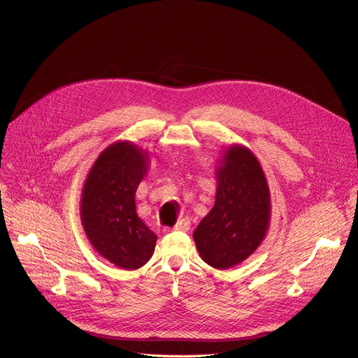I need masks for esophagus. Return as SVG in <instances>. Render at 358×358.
<instances>
[{"instance_id":"1","label":"esophagus","mask_w":358,"mask_h":358,"mask_svg":"<svg viewBox=\"0 0 358 358\" xmlns=\"http://www.w3.org/2000/svg\"><path fill=\"white\" fill-rule=\"evenodd\" d=\"M189 229H190V220L187 219V217L178 220V222L174 224V228H173V231H178V232H187Z\"/></svg>"}]
</instances>
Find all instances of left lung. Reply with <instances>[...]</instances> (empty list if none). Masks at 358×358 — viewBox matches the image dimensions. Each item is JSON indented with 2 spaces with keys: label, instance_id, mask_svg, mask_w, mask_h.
Instances as JSON below:
<instances>
[{
  "label": "left lung",
  "instance_id": "8db88e82",
  "mask_svg": "<svg viewBox=\"0 0 358 358\" xmlns=\"http://www.w3.org/2000/svg\"><path fill=\"white\" fill-rule=\"evenodd\" d=\"M216 199L193 234L204 262L228 270L252 255L264 241L271 197L264 171L252 150L234 143L216 166Z\"/></svg>",
  "mask_w": 358,
  "mask_h": 358
}]
</instances>
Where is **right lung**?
Returning <instances> with one entry per match:
<instances>
[{"label":"right lung","instance_id":"add662e5","mask_svg":"<svg viewBox=\"0 0 358 358\" xmlns=\"http://www.w3.org/2000/svg\"><path fill=\"white\" fill-rule=\"evenodd\" d=\"M148 166V150L134 142L117 141L94 162L81 193V223L90 243L123 270L145 266L158 239L138 216L135 204Z\"/></svg>","mask_w":358,"mask_h":358}]
</instances>
